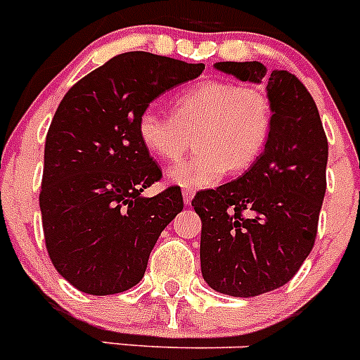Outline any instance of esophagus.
I'll return each mask as SVG.
<instances>
[{
	"mask_svg": "<svg viewBox=\"0 0 360 360\" xmlns=\"http://www.w3.org/2000/svg\"><path fill=\"white\" fill-rule=\"evenodd\" d=\"M184 203H186V205H189L191 202H193V198H195V191L193 189H184Z\"/></svg>",
	"mask_w": 360,
	"mask_h": 360,
	"instance_id": "obj_1",
	"label": "esophagus"
}]
</instances>
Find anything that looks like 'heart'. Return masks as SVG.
<instances>
[{"instance_id": "heart-1", "label": "heart", "mask_w": 360, "mask_h": 360, "mask_svg": "<svg viewBox=\"0 0 360 360\" xmlns=\"http://www.w3.org/2000/svg\"><path fill=\"white\" fill-rule=\"evenodd\" d=\"M274 111L269 95L252 86L205 81L173 98V115L146 108L136 135L153 157L178 162L196 142L191 160L167 171L184 189L218 184L229 169L245 171L259 158L272 131Z\"/></svg>"}]
</instances>
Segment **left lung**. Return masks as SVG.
<instances>
[{"mask_svg": "<svg viewBox=\"0 0 360 360\" xmlns=\"http://www.w3.org/2000/svg\"><path fill=\"white\" fill-rule=\"evenodd\" d=\"M240 81H266L269 142L240 178L193 200L202 218L200 262L209 287L254 297L290 281L310 254L326 193L328 141L310 91L287 70L257 61L216 63Z\"/></svg>", "mask_w": 360, "mask_h": 360, "instance_id": "1", "label": "left lung"}]
</instances>
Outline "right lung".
Instances as JSON below:
<instances>
[{"label":"right lung","instance_id":"right-lung-1","mask_svg":"<svg viewBox=\"0 0 360 360\" xmlns=\"http://www.w3.org/2000/svg\"><path fill=\"white\" fill-rule=\"evenodd\" d=\"M203 68L126 52L63 97L46 133L39 207L50 259L77 290L110 295L135 287L160 232L184 209L176 187L142 196L162 171L139 141L136 120Z\"/></svg>","mask_w":360,"mask_h":360}]
</instances>
